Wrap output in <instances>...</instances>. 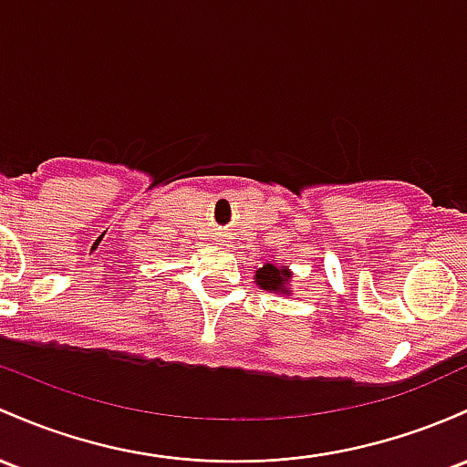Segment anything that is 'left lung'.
Segmentation results:
<instances>
[{
    "label": "left lung",
    "instance_id": "1",
    "mask_svg": "<svg viewBox=\"0 0 467 467\" xmlns=\"http://www.w3.org/2000/svg\"><path fill=\"white\" fill-rule=\"evenodd\" d=\"M290 273L285 268H279L275 264H265L257 270V284L264 290H275V292H285V281H288Z\"/></svg>",
    "mask_w": 467,
    "mask_h": 467
}]
</instances>
